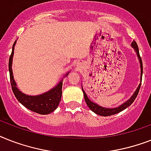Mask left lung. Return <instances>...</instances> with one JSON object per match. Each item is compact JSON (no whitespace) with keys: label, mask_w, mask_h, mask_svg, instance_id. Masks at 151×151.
Wrapping results in <instances>:
<instances>
[{"label":"left lung","mask_w":151,"mask_h":151,"mask_svg":"<svg viewBox=\"0 0 151 151\" xmlns=\"http://www.w3.org/2000/svg\"><path fill=\"white\" fill-rule=\"evenodd\" d=\"M132 46L133 47V49L135 50V51L137 52V56H138V58L139 60V63H140V68H141V81H142V75H143V63H142V60L141 57L139 56V48H138V46H137V42L135 41L132 42ZM140 85H141V83L139 84V85L138 86L137 89L136 90V91L134 92V94L133 95V96L131 97L130 99H129L127 102H125L122 105H121L118 108H115V109H106V108H103L99 106V105L94 103L92 101H90V99H88V96H87L86 93L84 92V91L83 90V93H84V100L86 101V104L88 105V106L89 107L91 110L92 111H94L95 113L98 114V115H100V116H111V115H114V114L119 113L120 111H122V110H124L125 109H127V107H129L131 104L133 103L134 100L137 98L138 93H139V88H140Z\"/></svg>","instance_id":"left-lung-1"}]
</instances>
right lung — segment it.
<instances>
[{
  "label": "right lung",
  "mask_w": 151,
  "mask_h": 151,
  "mask_svg": "<svg viewBox=\"0 0 151 151\" xmlns=\"http://www.w3.org/2000/svg\"><path fill=\"white\" fill-rule=\"evenodd\" d=\"M16 41L14 42L12 46V54L10 56L9 63H8V69L10 73V82L12 85V91L14 96L18 99V101L21 102L24 107L29 109V110L36 112V113L42 114V115H47V114L54 111L58 107L60 101L62 97V86L63 82L61 81L55 88L49 91L48 92L44 93L42 95H37V96H29L24 95L22 91L18 90L16 87V83L13 77L12 73V57L14 54V46ZM67 73L66 75H67Z\"/></svg>",
  "instance_id": "1"
}]
</instances>
